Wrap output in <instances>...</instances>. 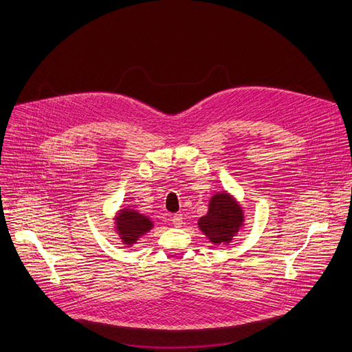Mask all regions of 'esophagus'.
Wrapping results in <instances>:
<instances>
[{
	"label": "esophagus",
	"instance_id": "34e87169",
	"mask_svg": "<svg viewBox=\"0 0 352 352\" xmlns=\"http://www.w3.org/2000/svg\"><path fill=\"white\" fill-rule=\"evenodd\" d=\"M171 220H173V225H174L175 228H179V226L182 225V214H181V213L174 214Z\"/></svg>",
	"mask_w": 352,
	"mask_h": 352
}]
</instances>
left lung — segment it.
Wrapping results in <instances>:
<instances>
[{"mask_svg": "<svg viewBox=\"0 0 352 352\" xmlns=\"http://www.w3.org/2000/svg\"><path fill=\"white\" fill-rule=\"evenodd\" d=\"M244 208L228 190L212 195L208 213L198 220L199 230L213 245H229L244 226Z\"/></svg>", "mask_w": 352, "mask_h": 352, "instance_id": "obj_1", "label": "left lung"}]
</instances>
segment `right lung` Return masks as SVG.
Wrapping results in <instances>:
<instances>
[{"mask_svg": "<svg viewBox=\"0 0 352 352\" xmlns=\"http://www.w3.org/2000/svg\"><path fill=\"white\" fill-rule=\"evenodd\" d=\"M153 228L154 221L132 206L120 208L113 217V230L124 247L136 244Z\"/></svg>", "mask_w": 352, "mask_h": 352, "instance_id": "right-lung-1", "label": "right lung"}]
</instances>
